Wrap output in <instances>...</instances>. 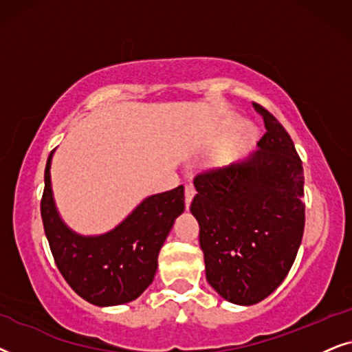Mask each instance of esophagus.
<instances>
[{
	"instance_id": "obj_1",
	"label": "esophagus",
	"mask_w": 352,
	"mask_h": 352,
	"mask_svg": "<svg viewBox=\"0 0 352 352\" xmlns=\"http://www.w3.org/2000/svg\"><path fill=\"white\" fill-rule=\"evenodd\" d=\"M195 195H196L195 186L193 185H186L185 186V204H186V208H190L191 199L195 198Z\"/></svg>"
}]
</instances>
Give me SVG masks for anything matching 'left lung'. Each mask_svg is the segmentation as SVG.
Segmentation results:
<instances>
[{"mask_svg":"<svg viewBox=\"0 0 352 352\" xmlns=\"http://www.w3.org/2000/svg\"><path fill=\"white\" fill-rule=\"evenodd\" d=\"M257 151L195 177L206 278L228 302L252 306L280 287L304 232V175L293 140L265 107Z\"/></svg>","mask_w":352,"mask_h":352,"instance_id":"1","label":"left lung"}]
</instances>
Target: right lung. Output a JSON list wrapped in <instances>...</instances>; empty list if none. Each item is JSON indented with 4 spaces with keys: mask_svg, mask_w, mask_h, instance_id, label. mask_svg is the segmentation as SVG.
<instances>
[{
    "mask_svg": "<svg viewBox=\"0 0 352 352\" xmlns=\"http://www.w3.org/2000/svg\"><path fill=\"white\" fill-rule=\"evenodd\" d=\"M51 151L45 168L41 219L54 262L78 296L95 306L137 299L157 270L159 251L173 222L185 210L184 185L148 196L111 232L83 236L59 217L51 190Z\"/></svg>",
    "mask_w": 352,
    "mask_h": 352,
    "instance_id": "add662e5",
    "label": "right lung"
}]
</instances>
